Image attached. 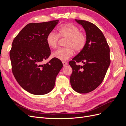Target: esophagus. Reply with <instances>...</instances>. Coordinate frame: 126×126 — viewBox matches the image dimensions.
Returning <instances> with one entry per match:
<instances>
[{
  "instance_id": "1",
  "label": "esophagus",
  "mask_w": 126,
  "mask_h": 126,
  "mask_svg": "<svg viewBox=\"0 0 126 126\" xmlns=\"http://www.w3.org/2000/svg\"><path fill=\"white\" fill-rule=\"evenodd\" d=\"M63 66H66L67 65H68V63H66V62H63Z\"/></svg>"
}]
</instances>
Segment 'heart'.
<instances>
[{"label":"heart","instance_id":"obj_1","mask_svg":"<svg viewBox=\"0 0 126 126\" xmlns=\"http://www.w3.org/2000/svg\"><path fill=\"white\" fill-rule=\"evenodd\" d=\"M59 37L67 39L64 46L66 48L59 49L52 53V57L61 61L67 60L74 55V51H81L84 49L87 38L85 34L80 32L77 26L72 24H64L57 28V35L50 32L46 37L47 45L50 48L55 49L57 47Z\"/></svg>","mask_w":126,"mask_h":126}]
</instances>
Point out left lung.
Returning <instances> with one entry per match:
<instances>
[{
    "mask_svg": "<svg viewBox=\"0 0 126 126\" xmlns=\"http://www.w3.org/2000/svg\"><path fill=\"white\" fill-rule=\"evenodd\" d=\"M85 29L87 42L84 49L69 62L72 69L71 86L75 91L87 94L99 86L110 63V49L101 30L91 22L75 19ZM81 62L83 66L75 63Z\"/></svg>",
    "mask_w": 126,
    "mask_h": 126,
    "instance_id": "1",
    "label": "left lung"
}]
</instances>
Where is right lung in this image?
<instances>
[{"label": "right lung", "mask_w": 126, "mask_h": 126, "mask_svg": "<svg viewBox=\"0 0 126 126\" xmlns=\"http://www.w3.org/2000/svg\"><path fill=\"white\" fill-rule=\"evenodd\" d=\"M58 22L30 23L13 40L10 51L13 75L22 88L32 94L43 95L50 92L63 68L62 62L55 58L41 64L50 55L47 36Z\"/></svg>", "instance_id": "1"}]
</instances>
